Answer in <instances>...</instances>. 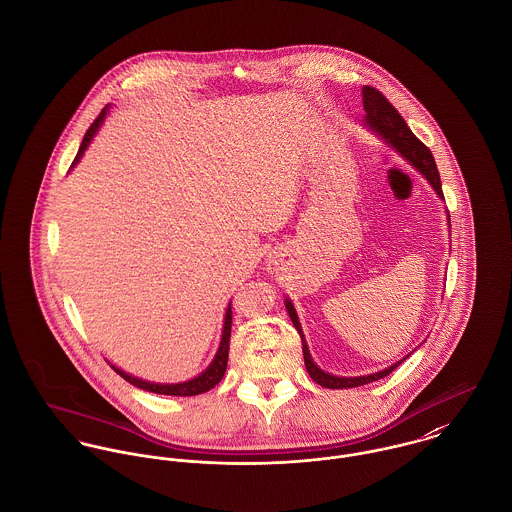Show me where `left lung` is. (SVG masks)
I'll return each mask as SVG.
<instances>
[{
    "label": "left lung",
    "mask_w": 512,
    "mask_h": 512,
    "mask_svg": "<svg viewBox=\"0 0 512 512\" xmlns=\"http://www.w3.org/2000/svg\"><path fill=\"white\" fill-rule=\"evenodd\" d=\"M363 106H365V124L366 128H370L372 132H376L388 146L394 147L396 151H400L402 157H406L428 181L430 185L436 189L439 197H443L441 193V181H439V171L436 167V159L432 155V151L428 147L424 146L414 134L412 130L408 128V124L404 122V118L400 116V112L388 102V98L372 88V86H365L363 88ZM286 309L290 313V319H292L293 327L297 329L299 337H301V345H303V361H305V368L309 372V376L321 384L323 388H355V386H363L368 382H374V380H380L384 376H388L394 368L398 365H402V361H398L396 365L388 366L380 372H372V374H366V376H333L329 372H323L319 366L313 363L311 355H309V349H307V343L303 339V331H301V325H299V319H297V313H295V307H293L292 301L286 299Z\"/></svg>",
    "instance_id": "obj_1"
}]
</instances>
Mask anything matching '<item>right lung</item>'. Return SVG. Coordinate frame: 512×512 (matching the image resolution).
Segmentation results:
<instances>
[{"mask_svg":"<svg viewBox=\"0 0 512 512\" xmlns=\"http://www.w3.org/2000/svg\"><path fill=\"white\" fill-rule=\"evenodd\" d=\"M106 112H108V106L102 108V112L98 114V118H96V120L90 124V128L86 130V134H84V138H82V144L78 147V153H76V157H74L73 165L78 163V159L82 157L84 149L92 142V138L96 136L98 128L102 126V122H104V118H106ZM230 325H232V307H230V303H228L226 315H224L222 339H220V347L219 351H217L215 361L209 365V368H207L205 372H201L197 378H191V380H187V382H179V384H157V382H147V380H142V378H136V376H132V374H128V372H124V370H120L118 366L112 365V368H114L124 380H128L130 384H134V386H138V388H142V390H147V392L167 394V396H197V394H203V392L215 388L220 380H222L224 372H226V363H228V343H230Z\"/></svg>","mask_w":512,"mask_h":512,"instance_id":"right-lung-1","label":"right lung"}]
</instances>
